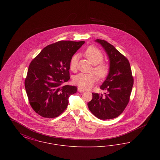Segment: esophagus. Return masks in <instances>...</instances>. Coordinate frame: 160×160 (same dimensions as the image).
Masks as SVG:
<instances>
[{
	"label": "esophagus",
	"mask_w": 160,
	"mask_h": 160,
	"mask_svg": "<svg viewBox=\"0 0 160 160\" xmlns=\"http://www.w3.org/2000/svg\"><path fill=\"white\" fill-rule=\"evenodd\" d=\"M78 92H80V93H83L85 91L82 89H81V88H78Z\"/></svg>",
	"instance_id": "34e87169"
}]
</instances>
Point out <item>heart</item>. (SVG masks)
<instances>
[{
    "mask_svg": "<svg viewBox=\"0 0 160 160\" xmlns=\"http://www.w3.org/2000/svg\"><path fill=\"white\" fill-rule=\"evenodd\" d=\"M86 58L88 59L92 65H94L93 71L100 78H104L108 75L110 67L109 65L105 62H102L104 56L101 52L94 47H88L84 53ZM78 61V56H72L70 61L69 68L72 71L76 69L77 64ZM97 81V77L92 74L79 73L73 78V82L75 84L83 89L91 88L94 83Z\"/></svg>",
    "mask_w": 160,
    "mask_h": 160,
    "instance_id": "obj_1",
    "label": "heart"
}]
</instances>
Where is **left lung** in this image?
I'll use <instances>...</instances> for the list:
<instances>
[{
	"label": "left lung",
	"instance_id": "1",
	"mask_svg": "<svg viewBox=\"0 0 160 160\" xmlns=\"http://www.w3.org/2000/svg\"><path fill=\"white\" fill-rule=\"evenodd\" d=\"M95 42L104 48L109 61L110 71L99 87L106 91L102 94L92 93V99L88 103L92 113L102 120L113 119L122 113L129 102L133 86V78L129 61L114 46L102 39Z\"/></svg>",
	"mask_w": 160,
	"mask_h": 160
}]
</instances>
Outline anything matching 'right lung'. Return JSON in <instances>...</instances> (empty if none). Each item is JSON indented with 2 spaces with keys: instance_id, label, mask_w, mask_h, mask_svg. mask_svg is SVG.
<instances>
[{
  "instance_id": "obj_1",
  "label": "right lung",
  "mask_w": 160,
  "mask_h": 160,
  "mask_svg": "<svg viewBox=\"0 0 160 160\" xmlns=\"http://www.w3.org/2000/svg\"><path fill=\"white\" fill-rule=\"evenodd\" d=\"M84 42L58 41L44 48L31 62L25 89L31 107L39 115L54 118L67 108L69 97L77 89L62 84L69 80L71 59Z\"/></svg>"
}]
</instances>
